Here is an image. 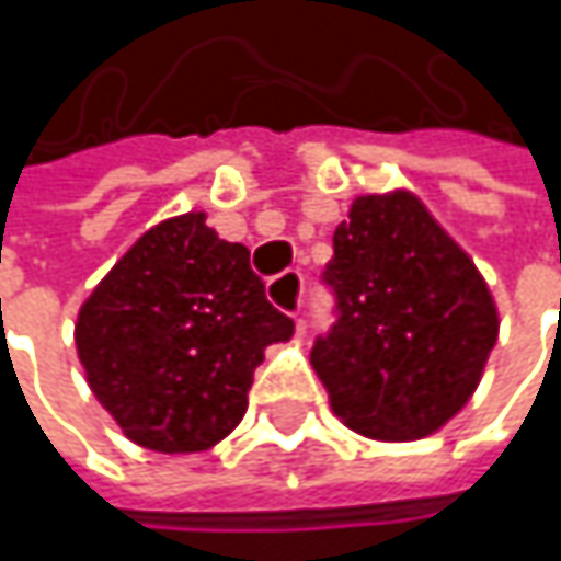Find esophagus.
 <instances>
[{"label":"esophagus","instance_id":"obj_1","mask_svg":"<svg viewBox=\"0 0 561 561\" xmlns=\"http://www.w3.org/2000/svg\"><path fill=\"white\" fill-rule=\"evenodd\" d=\"M270 298L279 305L282 311L298 318L301 305H305V276L298 270H288V273L276 276V279L270 282Z\"/></svg>","mask_w":561,"mask_h":561}]
</instances>
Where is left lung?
I'll return each mask as SVG.
<instances>
[{"label":"left lung","mask_w":561,"mask_h":561,"mask_svg":"<svg viewBox=\"0 0 561 561\" xmlns=\"http://www.w3.org/2000/svg\"><path fill=\"white\" fill-rule=\"evenodd\" d=\"M321 282L334 321L314 337L311 367L354 432L422 438L471 399L497 308L468 253L412 194L357 197Z\"/></svg>","instance_id":"left-lung-1"}]
</instances>
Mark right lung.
Instances as JSON below:
<instances>
[{
	"label": "right lung",
	"mask_w": 561,
	"mask_h": 561,
	"mask_svg": "<svg viewBox=\"0 0 561 561\" xmlns=\"http://www.w3.org/2000/svg\"><path fill=\"white\" fill-rule=\"evenodd\" d=\"M291 331L250 250L184 214L136 240L83 301L73 337L119 428L142 448L184 455L240 425L263 351Z\"/></svg>",
	"instance_id": "obj_1"
}]
</instances>
